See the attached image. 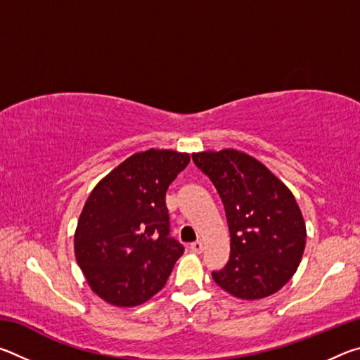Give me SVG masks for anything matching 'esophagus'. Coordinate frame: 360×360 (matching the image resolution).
I'll return each instance as SVG.
<instances>
[{
	"instance_id": "1",
	"label": "esophagus",
	"mask_w": 360,
	"mask_h": 360,
	"mask_svg": "<svg viewBox=\"0 0 360 360\" xmlns=\"http://www.w3.org/2000/svg\"><path fill=\"white\" fill-rule=\"evenodd\" d=\"M188 249H191V251H192L193 254H200V252L203 251V243H202V241L191 243V245H188Z\"/></svg>"
}]
</instances>
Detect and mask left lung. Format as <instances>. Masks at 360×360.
Here are the masks:
<instances>
[{
	"mask_svg": "<svg viewBox=\"0 0 360 360\" xmlns=\"http://www.w3.org/2000/svg\"><path fill=\"white\" fill-rule=\"evenodd\" d=\"M221 197L230 257L212 279L241 300L270 297L294 276L307 241L295 197L257 158L236 149L193 152Z\"/></svg>",
	"mask_w": 360,
	"mask_h": 360,
	"instance_id": "left-lung-1",
	"label": "left lung"
}]
</instances>
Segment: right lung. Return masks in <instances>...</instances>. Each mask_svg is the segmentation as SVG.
<instances>
[{"mask_svg": "<svg viewBox=\"0 0 360 360\" xmlns=\"http://www.w3.org/2000/svg\"><path fill=\"white\" fill-rule=\"evenodd\" d=\"M188 162L187 152H138L90 192L77 221L75 254L90 289L112 307L148 302L184 254L168 236L165 195Z\"/></svg>", "mask_w": 360, "mask_h": 360, "instance_id": "1", "label": "right lung"}]
</instances>
